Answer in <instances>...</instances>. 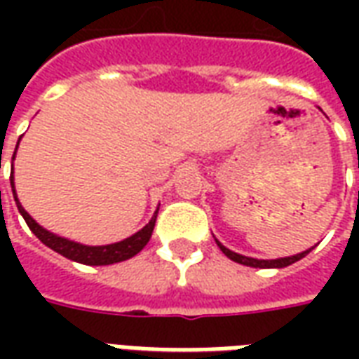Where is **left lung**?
<instances>
[{
  "label": "left lung",
  "instance_id": "obj_1",
  "mask_svg": "<svg viewBox=\"0 0 359 359\" xmlns=\"http://www.w3.org/2000/svg\"><path fill=\"white\" fill-rule=\"evenodd\" d=\"M215 242H217L219 250H221L229 259H233V262H236V264H241V265H248V267H257V269H283V267H288V265L300 262L302 257L308 256L309 252H311V248H313V246H311V248L304 250V252H300V254H294V256H286V257H277V259H257V257H248V256H242V254H236V252H233V250H229L226 246H223L217 238H215Z\"/></svg>",
  "mask_w": 359,
  "mask_h": 359
}]
</instances>
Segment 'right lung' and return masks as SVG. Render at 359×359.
I'll return each mask as SVG.
<instances>
[{"label": "right lung", "mask_w": 359, "mask_h": 359, "mask_svg": "<svg viewBox=\"0 0 359 359\" xmlns=\"http://www.w3.org/2000/svg\"><path fill=\"white\" fill-rule=\"evenodd\" d=\"M20 142V138H19ZM19 142H17V148H19ZM17 148H15V154H17ZM15 159V156H13ZM11 188H13V198L17 202V208H19V213L22 215V219L27 221V225L30 226V231L40 238V242H43L48 248H51L53 252H57L67 259H73L76 264L84 265H111L118 264V262H126L134 257L138 252H142V248L146 246L151 238V233H154V226H156V217L157 211H159V205H157L154 217L149 219L148 225L142 226L138 233H134L133 236H128L125 241L113 242V244H105V246H86V244H81V242L69 241L65 236H59V234L51 233L48 229H43L42 225H38L34 219L28 215V211L22 208V203L19 202L17 198V190H15V177L11 175Z\"/></svg>", "instance_id": "add662e5"}]
</instances>
